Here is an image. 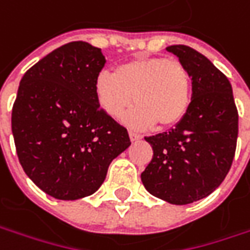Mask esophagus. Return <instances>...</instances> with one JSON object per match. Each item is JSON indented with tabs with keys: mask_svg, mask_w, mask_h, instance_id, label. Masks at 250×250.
<instances>
[{
	"mask_svg": "<svg viewBox=\"0 0 250 250\" xmlns=\"http://www.w3.org/2000/svg\"><path fill=\"white\" fill-rule=\"evenodd\" d=\"M129 139L132 142H136V140L142 139V136H140L139 133H135V132H129Z\"/></svg>",
	"mask_w": 250,
	"mask_h": 250,
	"instance_id": "1",
	"label": "esophagus"
}]
</instances>
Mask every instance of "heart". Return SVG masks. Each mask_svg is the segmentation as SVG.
Wrapping results in <instances>:
<instances>
[{
  "label": "heart",
  "instance_id": "1",
  "mask_svg": "<svg viewBox=\"0 0 250 250\" xmlns=\"http://www.w3.org/2000/svg\"><path fill=\"white\" fill-rule=\"evenodd\" d=\"M135 129H147L156 124L171 128L185 118L192 94V81L184 63L174 58L139 57L103 72L94 81V97L103 112L120 118Z\"/></svg>",
  "mask_w": 250,
  "mask_h": 250
}]
</instances>
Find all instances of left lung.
I'll list each match as a JSON object with an SVG mask.
<instances>
[{"mask_svg":"<svg viewBox=\"0 0 250 250\" xmlns=\"http://www.w3.org/2000/svg\"><path fill=\"white\" fill-rule=\"evenodd\" d=\"M192 78V100L175 128L145 138L153 159L142 172L147 192L171 205L208 196L227 177L235 156L238 111L231 83L203 54L169 45Z\"/></svg>","mask_w":250,"mask_h":250,"instance_id":"left-lung-1","label":"left lung"}]
</instances>
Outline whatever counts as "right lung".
<instances>
[{"label":"right lung","mask_w":250,"mask_h":250,"mask_svg":"<svg viewBox=\"0 0 250 250\" xmlns=\"http://www.w3.org/2000/svg\"><path fill=\"white\" fill-rule=\"evenodd\" d=\"M100 48L61 45L24 73L12 108V135L26 175L47 195L76 200L93 195L111 161L129 147L128 130L103 112L94 81Z\"/></svg>","instance_id":"right-lung-1"}]
</instances>
